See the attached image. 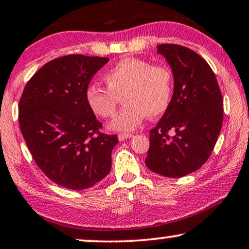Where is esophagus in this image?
I'll return each mask as SVG.
<instances>
[{
	"label": "esophagus",
	"mask_w": 249,
	"mask_h": 249,
	"mask_svg": "<svg viewBox=\"0 0 249 249\" xmlns=\"http://www.w3.org/2000/svg\"><path fill=\"white\" fill-rule=\"evenodd\" d=\"M132 137H133V134H131V133H119L118 134V140L119 141H124V140H126V139H130Z\"/></svg>",
	"instance_id": "esophagus-1"
}]
</instances>
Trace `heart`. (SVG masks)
Wrapping results in <instances>:
<instances>
[{
    "label": "heart",
    "instance_id": "heart-1",
    "mask_svg": "<svg viewBox=\"0 0 249 249\" xmlns=\"http://www.w3.org/2000/svg\"><path fill=\"white\" fill-rule=\"evenodd\" d=\"M108 89L97 84L86 88L85 100L94 115L109 118L115 114L119 97L123 107L108 127L112 131L131 132L145 116L156 118L170 107L173 75L165 65H151L140 58H125L104 75Z\"/></svg>",
    "mask_w": 249,
    "mask_h": 249
}]
</instances>
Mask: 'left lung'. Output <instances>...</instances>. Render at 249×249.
<instances>
[{
    "mask_svg": "<svg viewBox=\"0 0 249 249\" xmlns=\"http://www.w3.org/2000/svg\"><path fill=\"white\" fill-rule=\"evenodd\" d=\"M157 53L172 68L174 90L170 107L150 131L145 165L163 177L182 178L210 158L221 132L223 101L215 74L199 54L177 44L157 45Z\"/></svg>",
    "mask_w": 249,
    "mask_h": 249,
    "instance_id": "obj_1",
    "label": "left lung"
}]
</instances>
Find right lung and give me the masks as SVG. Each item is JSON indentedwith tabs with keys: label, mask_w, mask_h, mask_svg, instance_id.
Segmentation results:
<instances>
[{
	"label": "right lung",
	"mask_w": 249,
	"mask_h": 249,
	"mask_svg": "<svg viewBox=\"0 0 249 249\" xmlns=\"http://www.w3.org/2000/svg\"><path fill=\"white\" fill-rule=\"evenodd\" d=\"M108 58L69 54L33 75L19 101V125L35 163L71 190L91 188L111 168L117 135L101 133L85 91Z\"/></svg>",
	"instance_id": "right-lung-1"
}]
</instances>
